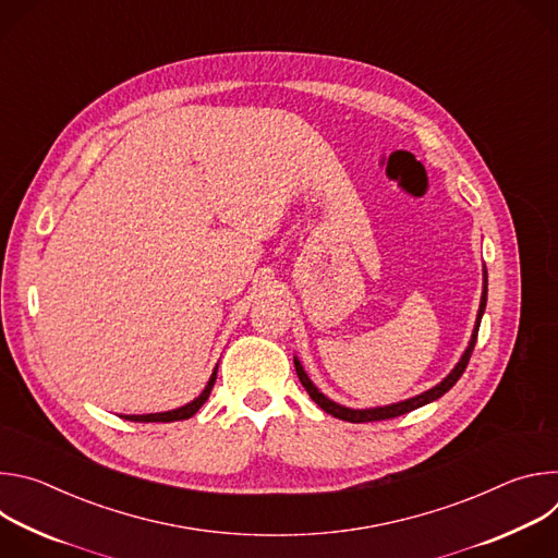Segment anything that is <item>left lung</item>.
Returning <instances> with one entry per match:
<instances>
[{
  "instance_id": "8db88e82",
  "label": "left lung",
  "mask_w": 558,
  "mask_h": 558,
  "mask_svg": "<svg viewBox=\"0 0 558 558\" xmlns=\"http://www.w3.org/2000/svg\"><path fill=\"white\" fill-rule=\"evenodd\" d=\"M486 302H488V271H486V265H484L482 302H480V311H476L474 329H472V336H470V342H468L463 355L459 357V362L454 364V368H452L439 384H435L433 388H428V390H424V392H420V395H415V397H409V400H404V402H395V404L375 407V409H349V407H342V404L329 400V397L308 379V375L304 373V368H302V364H300L298 357H293L295 373H298L302 386L306 388L311 400H313L317 407H320L325 413H329V415H333V417H338V420H344V422H351V424H364V422H379V420H392V417L407 415V413H411V411H415V409H422V407H426V404L439 400V397H441L444 392H448V390L457 384V379L463 375V371H465V366H468V360H470V355H472L474 342H476V333H480V325H482V317H484V311H486Z\"/></svg>"
}]
</instances>
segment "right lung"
Returning <instances> with one entry per match:
<instances>
[{
	"mask_svg": "<svg viewBox=\"0 0 558 558\" xmlns=\"http://www.w3.org/2000/svg\"><path fill=\"white\" fill-rule=\"evenodd\" d=\"M216 373H218V364L207 381V386L203 388V392L196 397V400H192L190 404L181 407V409H174V411H166V413H147V415H121L123 420H130V422H181V420H190L192 415L198 413V409L207 402V397L211 392V386L216 381Z\"/></svg>",
	"mask_w": 558,
	"mask_h": 558,
	"instance_id": "add662e5",
	"label": "right lung"
}]
</instances>
